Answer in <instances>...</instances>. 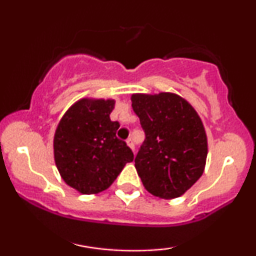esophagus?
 Listing matches in <instances>:
<instances>
[{
    "label": "esophagus",
    "instance_id": "34e87169",
    "mask_svg": "<svg viewBox=\"0 0 256 256\" xmlns=\"http://www.w3.org/2000/svg\"><path fill=\"white\" fill-rule=\"evenodd\" d=\"M126 143H128V146H130L132 150L134 152V140H132V138H128V140H126Z\"/></svg>",
    "mask_w": 256,
    "mask_h": 256
}]
</instances>
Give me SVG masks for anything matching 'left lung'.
Listing matches in <instances>:
<instances>
[{
  "mask_svg": "<svg viewBox=\"0 0 256 256\" xmlns=\"http://www.w3.org/2000/svg\"><path fill=\"white\" fill-rule=\"evenodd\" d=\"M131 101L146 134L134 158L138 176L152 195L179 198L204 173L208 152L204 124L176 94H134Z\"/></svg>",
  "mask_w": 256,
  "mask_h": 256,
  "instance_id": "8db88e82",
  "label": "left lung"
}]
</instances>
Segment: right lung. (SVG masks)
<instances>
[{"instance_id": "right-lung-1", "label": "right lung", "mask_w": 256, "mask_h": 256, "mask_svg": "<svg viewBox=\"0 0 256 256\" xmlns=\"http://www.w3.org/2000/svg\"><path fill=\"white\" fill-rule=\"evenodd\" d=\"M113 100L83 98L66 112L54 137L55 164L67 185L82 194L110 188L134 152L116 137Z\"/></svg>"}]
</instances>
